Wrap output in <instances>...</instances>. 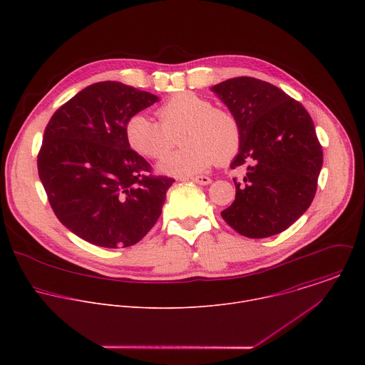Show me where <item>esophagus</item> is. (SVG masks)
<instances>
[{
	"label": "esophagus",
	"mask_w": 365,
	"mask_h": 365,
	"mask_svg": "<svg viewBox=\"0 0 365 365\" xmlns=\"http://www.w3.org/2000/svg\"><path fill=\"white\" fill-rule=\"evenodd\" d=\"M190 180L197 185H210L212 182L211 178H207V176H195V178H190Z\"/></svg>",
	"instance_id": "34e87169"
}]
</instances>
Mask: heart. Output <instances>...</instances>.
I'll use <instances>...</instances> for the list:
<instances>
[{"label": "heart", "mask_w": 365, "mask_h": 365, "mask_svg": "<svg viewBox=\"0 0 365 365\" xmlns=\"http://www.w3.org/2000/svg\"><path fill=\"white\" fill-rule=\"evenodd\" d=\"M159 121L145 114H134L125 124L130 147L143 158L160 159L173 146L174 135L184 130L185 147L162 159L160 173L169 176H193L210 169L217 160L227 162L240 148L241 131L235 117L211 101L193 92H179L158 108Z\"/></svg>", "instance_id": "obj_1"}]
</instances>
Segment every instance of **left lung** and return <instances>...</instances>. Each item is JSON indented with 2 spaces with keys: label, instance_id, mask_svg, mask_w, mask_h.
Returning <instances> with one entry per match:
<instances>
[{
  "label": "left lung",
  "instance_id": "1",
  "mask_svg": "<svg viewBox=\"0 0 365 365\" xmlns=\"http://www.w3.org/2000/svg\"><path fill=\"white\" fill-rule=\"evenodd\" d=\"M211 89L241 131L231 169L247 165L244 186L234 182L235 200L221 217L248 238L280 234L317 193L324 154L314 121L300 102L264 81L240 76Z\"/></svg>",
  "mask_w": 365,
  "mask_h": 365
}]
</instances>
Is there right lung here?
Masks as SVG:
<instances>
[{
    "mask_svg": "<svg viewBox=\"0 0 365 365\" xmlns=\"http://www.w3.org/2000/svg\"><path fill=\"white\" fill-rule=\"evenodd\" d=\"M159 98L121 82L86 86L50 118L37 155L38 178L58 220L106 248L137 244L158 222L175 179L125 138V124Z\"/></svg>",
    "mask_w": 365,
    "mask_h": 365,
    "instance_id": "right-lung-1",
    "label": "right lung"
}]
</instances>
